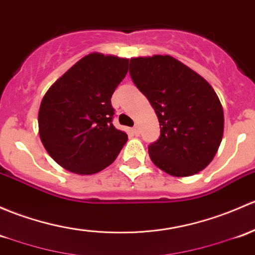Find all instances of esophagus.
Returning <instances> with one entry per match:
<instances>
[{"label":"esophagus","instance_id":"34e87169","mask_svg":"<svg viewBox=\"0 0 255 255\" xmlns=\"http://www.w3.org/2000/svg\"><path fill=\"white\" fill-rule=\"evenodd\" d=\"M132 132L134 133L135 135H139V134H140V130H139V127H138V126H135V127H133Z\"/></svg>","mask_w":255,"mask_h":255}]
</instances>
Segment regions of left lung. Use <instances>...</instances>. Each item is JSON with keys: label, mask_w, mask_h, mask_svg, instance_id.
Instances as JSON below:
<instances>
[{"label": "left lung", "mask_w": 255, "mask_h": 255, "mask_svg": "<svg viewBox=\"0 0 255 255\" xmlns=\"http://www.w3.org/2000/svg\"><path fill=\"white\" fill-rule=\"evenodd\" d=\"M129 73L159 119L161 135L148 150L151 161L175 177L204 170L224 135V110L213 87L170 55L130 58Z\"/></svg>", "instance_id": "obj_1"}]
</instances>
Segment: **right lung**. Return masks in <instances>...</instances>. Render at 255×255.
Masks as SVG:
<instances>
[{
    "label": "right lung",
    "mask_w": 255,
    "mask_h": 255,
    "mask_svg": "<svg viewBox=\"0 0 255 255\" xmlns=\"http://www.w3.org/2000/svg\"><path fill=\"white\" fill-rule=\"evenodd\" d=\"M128 58L93 52L49 88L40 104L39 135L69 172L94 175L119 156L128 135L112 125L111 96L128 72Z\"/></svg>",
    "instance_id": "1"
}]
</instances>
